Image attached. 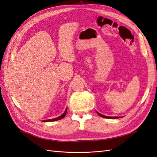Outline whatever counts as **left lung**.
Returning a JSON list of instances; mask_svg holds the SVG:
<instances>
[{"mask_svg":"<svg viewBox=\"0 0 157 157\" xmlns=\"http://www.w3.org/2000/svg\"><path fill=\"white\" fill-rule=\"evenodd\" d=\"M97 113L100 116V117H103V118H106V119H118V118H121V117H109V116H105V115H103L101 113H98V112L97 111Z\"/></svg>","mask_w":157,"mask_h":157,"instance_id":"obj_1","label":"left lung"}]
</instances>
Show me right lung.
Masks as SVG:
<instances>
[{
  "mask_svg": "<svg viewBox=\"0 0 157 157\" xmlns=\"http://www.w3.org/2000/svg\"><path fill=\"white\" fill-rule=\"evenodd\" d=\"M66 113H67V108L66 109L65 111L63 112V113L62 115L59 116V117H56V118H54V119H51L44 120V121H44V122H51V121H58V120H59V119H63L64 117H65L66 115Z\"/></svg>",
  "mask_w": 157,
  "mask_h": 157,
  "instance_id": "obj_1",
  "label": "right lung"
}]
</instances>
